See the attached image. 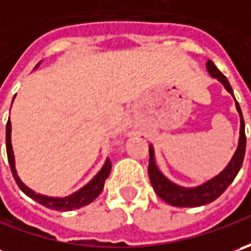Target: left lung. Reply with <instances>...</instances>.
Here are the masks:
<instances>
[{
    "label": "left lung",
    "mask_w": 251,
    "mask_h": 251,
    "mask_svg": "<svg viewBox=\"0 0 251 251\" xmlns=\"http://www.w3.org/2000/svg\"><path fill=\"white\" fill-rule=\"evenodd\" d=\"M207 70L208 73L211 74V76L217 78L218 81L225 86V89L230 95H233L232 86L226 79V76L218 70L215 64L212 63L211 60H208ZM236 109L239 111V114H240V138H239V145H237L236 152H235L233 158L229 162V165L225 168V170H222L218 176L208 180L207 183H204V184H201L198 187H180V186L172 183L170 180L165 177L159 172V169L156 168V165H155L153 148L150 147L148 175H150L151 184L155 190V193L163 201H166L168 204L173 205V207H200V205H205V204L212 202L214 200H217L229 187V184L235 180L237 172L242 168V163H243V159H245V152H246L245 120H243V114H242L240 106H239L237 101Z\"/></svg>",
    "instance_id": "8db88e82"
}]
</instances>
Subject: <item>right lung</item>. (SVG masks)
<instances>
[{
    "label": "right lung",
    "mask_w": 251,
    "mask_h": 251,
    "mask_svg": "<svg viewBox=\"0 0 251 251\" xmlns=\"http://www.w3.org/2000/svg\"><path fill=\"white\" fill-rule=\"evenodd\" d=\"M6 155H8L9 168H11V172L14 175V178L15 181H16V184H18V187L21 188L27 197H30L34 201H37L39 204H42L46 208L55 209V211H71V209H78V208L85 207V205L91 204L92 201L101 193L103 186H104V181H106V178L109 177L111 170L110 160L107 159L106 163H104V166L101 168L100 172L92 178L85 187L78 190L76 193H74V194H71V196H68V197L65 198L46 197V196H42V194H36L33 190L26 187L24 183L21 181V178L18 177V175H16L14 152H12V145H11V121L9 120L6 123Z\"/></svg>",
    "instance_id": "1"
}]
</instances>
